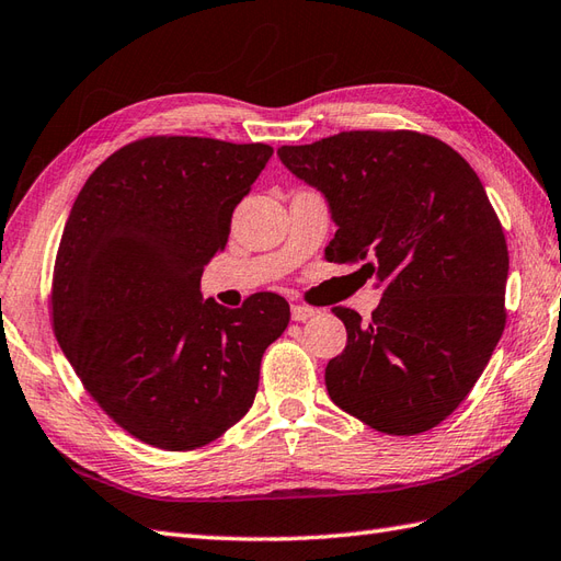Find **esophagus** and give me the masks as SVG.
Returning <instances> with one entry per match:
<instances>
[{"label":"esophagus","mask_w":561,"mask_h":561,"mask_svg":"<svg viewBox=\"0 0 561 561\" xmlns=\"http://www.w3.org/2000/svg\"><path fill=\"white\" fill-rule=\"evenodd\" d=\"M316 308H310V306H306V304H294L291 306V318L296 320V322H306V320H310L312 316H316Z\"/></svg>","instance_id":"obj_1"}]
</instances>
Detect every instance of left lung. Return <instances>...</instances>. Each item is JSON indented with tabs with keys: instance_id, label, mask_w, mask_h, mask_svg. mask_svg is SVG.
I'll return each mask as SVG.
<instances>
[{
	"instance_id": "left-lung-1",
	"label": "left lung",
	"mask_w": 561,
	"mask_h": 561,
	"mask_svg": "<svg viewBox=\"0 0 561 561\" xmlns=\"http://www.w3.org/2000/svg\"><path fill=\"white\" fill-rule=\"evenodd\" d=\"M336 225L330 263L368 260L382 286L363 322L334 308L346 348L324 368L330 399L387 435H419L468 397L504 332V231L457 150L415 131H344L282 146Z\"/></svg>"
}]
</instances>
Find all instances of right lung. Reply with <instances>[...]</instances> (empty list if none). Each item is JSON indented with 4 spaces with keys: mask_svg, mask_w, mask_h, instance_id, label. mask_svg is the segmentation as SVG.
<instances>
[{
    "mask_svg": "<svg viewBox=\"0 0 561 561\" xmlns=\"http://www.w3.org/2000/svg\"><path fill=\"white\" fill-rule=\"evenodd\" d=\"M272 148L152 136L110 154L78 193L55 263L51 322L110 419L146 445L188 451L239 423L289 304L253 294L229 310L201 275Z\"/></svg>",
    "mask_w": 561,
    "mask_h": 561,
    "instance_id": "obj_1",
    "label": "right lung"
}]
</instances>
